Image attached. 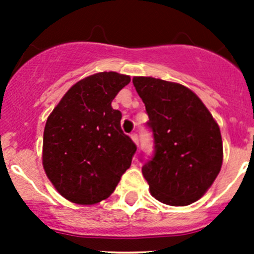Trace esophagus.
Returning <instances> with one entry per match:
<instances>
[{
    "label": "esophagus",
    "instance_id": "esophagus-1",
    "mask_svg": "<svg viewBox=\"0 0 254 254\" xmlns=\"http://www.w3.org/2000/svg\"><path fill=\"white\" fill-rule=\"evenodd\" d=\"M130 136H131L132 141L136 143V145H139V135H137L136 132H132V134L130 135Z\"/></svg>",
    "mask_w": 254,
    "mask_h": 254
}]
</instances>
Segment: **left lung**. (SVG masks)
Masks as SVG:
<instances>
[{"label": "left lung", "instance_id": "1", "mask_svg": "<svg viewBox=\"0 0 254 254\" xmlns=\"http://www.w3.org/2000/svg\"><path fill=\"white\" fill-rule=\"evenodd\" d=\"M152 131L153 155L142 166L150 191L161 203H194L214 183L222 165L219 125L195 93L179 83L134 77Z\"/></svg>", "mask_w": 254, "mask_h": 254}]
</instances>
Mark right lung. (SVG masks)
<instances>
[{
	"label": "right lung",
	"mask_w": 254,
	"mask_h": 254,
	"mask_svg": "<svg viewBox=\"0 0 254 254\" xmlns=\"http://www.w3.org/2000/svg\"><path fill=\"white\" fill-rule=\"evenodd\" d=\"M127 75L99 72L73 84L49 115L43 140V166L67 200L92 205L108 198L131 165L136 145L112 108Z\"/></svg>",
	"instance_id": "1"
}]
</instances>
